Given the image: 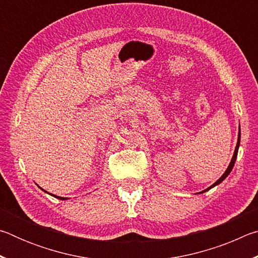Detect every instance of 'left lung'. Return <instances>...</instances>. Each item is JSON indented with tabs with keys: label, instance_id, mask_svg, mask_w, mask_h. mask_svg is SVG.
Returning <instances> with one entry per match:
<instances>
[{
	"label": "left lung",
	"instance_id": "8db88e82",
	"mask_svg": "<svg viewBox=\"0 0 258 258\" xmlns=\"http://www.w3.org/2000/svg\"><path fill=\"white\" fill-rule=\"evenodd\" d=\"M239 145H240V133H239V139H238V143H237V147H235V150H234V154H233V157H232V160H231V163H230V165H229V167L226 168V171H225V173L223 174V175H222L220 178H218V180L214 183V184L212 185V186H209L208 189H206V190H204L203 192H205V191H207V190H209V189H212L213 186H215V185H217V184H220V183L224 180V178L229 175L230 174V172L232 171V168H233V166H234V163H235V159H237V156H238V149H239Z\"/></svg>",
	"mask_w": 258,
	"mask_h": 258
}]
</instances>
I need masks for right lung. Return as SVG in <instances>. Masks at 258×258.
Listing matches in <instances>:
<instances>
[{
    "label": "right lung",
    "instance_id": "right-lung-1",
    "mask_svg": "<svg viewBox=\"0 0 258 258\" xmlns=\"http://www.w3.org/2000/svg\"><path fill=\"white\" fill-rule=\"evenodd\" d=\"M54 196V195H53ZM54 197H56V198H59V199H61V200H64L66 198H62V197H58V196H54Z\"/></svg>",
    "mask_w": 258,
    "mask_h": 258
}]
</instances>
